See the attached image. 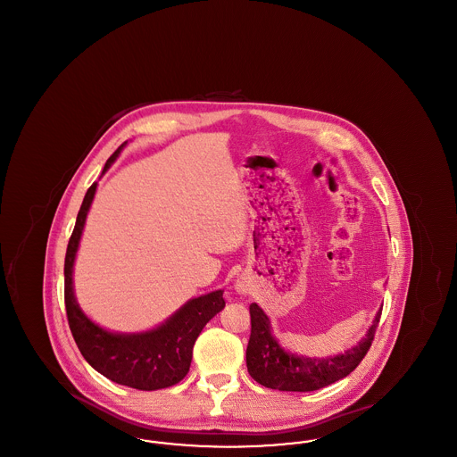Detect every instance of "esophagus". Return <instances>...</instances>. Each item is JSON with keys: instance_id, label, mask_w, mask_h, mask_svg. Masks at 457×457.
Here are the masks:
<instances>
[{"instance_id": "34e87169", "label": "esophagus", "mask_w": 457, "mask_h": 457, "mask_svg": "<svg viewBox=\"0 0 457 457\" xmlns=\"http://www.w3.org/2000/svg\"><path fill=\"white\" fill-rule=\"evenodd\" d=\"M235 289L238 291L239 295H246V293H248V287H246L243 283H237Z\"/></svg>"}]
</instances>
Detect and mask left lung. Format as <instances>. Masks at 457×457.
I'll use <instances>...</instances> for the list:
<instances>
[{
	"mask_svg": "<svg viewBox=\"0 0 457 457\" xmlns=\"http://www.w3.org/2000/svg\"><path fill=\"white\" fill-rule=\"evenodd\" d=\"M382 308L377 312L365 337L353 348L334 356L310 358L289 353L272 334L270 319L257 303L250 304L252 332L246 348V369L253 380L276 391H319L345 377L360 365L367 354Z\"/></svg>",
	"mask_w": 457,
	"mask_h": 457,
	"instance_id": "left-lung-1",
	"label": "left lung"
}]
</instances>
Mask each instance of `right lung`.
I'll return each instance as SVG.
<instances>
[{
	"label": "right lung",
	"mask_w": 457,
	"mask_h": 457,
	"mask_svg": "<svg viewBox=\"0 0 457 457\" xmlns=\"http://www.w3.org/2000/svg\"><path fill=\"white\" fill-rule=\"evenodd\" d=\"M125 145L127 142L109 157L103 174ZM96 190L97 183L84 196L66 248L65 306L70 330L88 365L109 380L138 391L171 387L188 373L198 334L224 308V289L188 300L162 324L142 332H112L90 320L75 296L73 265Z\"/></svg>",
	"instance_id": "obj_1"
}]
</instances>
